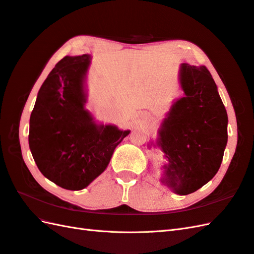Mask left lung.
I'll list each match as a JSON object with an SVG mask.
<instances>
[{
    "label": "left lung",
    "mask_w": 254,
    "mask_h": 254,
    "mask_svg": "<svg viewBox=\"0 0 254 254\" xmlns=\"http://www.w3.org/2000/svg\"><path fill=\"white\" fill-rule=\"evenodd\" d=\"M185 96L176 100L159 129L157 146L169 160L166 183L180 194L198 190L219 171L227 144V113L204 66L183 64Z\"/></svg>",
    "instance_id": "obj_1"
}]
</instances>
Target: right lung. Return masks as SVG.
Returning a JSON list of instances; mask_svg holds the SVG:
<instances>
[{
  "instance_id": "right-lung-1",
  "label": "right lung",
  "mask_w": 254,
  "mask_h": 254,
  "mask_svg": "<svg viewBox=\"0 0 254 254\" xmlns=\"http://www.w3.org/2000/svg\"><path fill=\"white\" fill-rule=\"evenodd\" d=\"M90 55L64 57L41 86L30 116L29 146L46 179L81 190L107 168L129 131L96 126L84 109L83 80Z\"/></svg>"
}]
</instances>
